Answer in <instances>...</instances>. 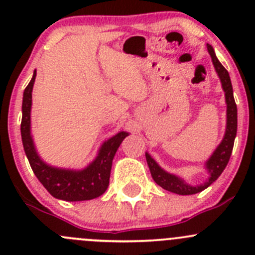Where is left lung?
<instances>
[{
	"label": "left lung",
	"instance_id": "left-lung-1",
	"mask_svg": "<svg viewBox=\"0 0 255 255\" xmlns=\"http://www.w3.org/2000/svg\"><path fill=\"white\" fill-rule=\"evenodd\" d=\"M207 50L210 53L211 58H212V63L215 65L218 76H220L221 82H222V87L226 94V102H227V129H226V134L223 140L221 142L218 148L216 149L215 153L212 154V156L208 159V161L206 163L208 173H210L208 180L205 184L200 185V186H190V185L185 184L182 180H180L179 177L164 171L155 163V160L151 159L148 153H145L146 163H148L149 170H150L151 177H153L154 181L159 186L163 187L164 190H166V191L174 192V194L177 195L197 194V192L205 190L213 181H216L218 179V176L222 174V171L225 170L228 161H230L231 154H232L233 150V144H235V138L236 134H237V105H236L235 97H233V89L230 74L226 70L225 66L218 61L215 50H213V48L210 44H207Z\"/></svg>",
	"mask_w": 255,
	"mask_h": 255
}]
</instances>
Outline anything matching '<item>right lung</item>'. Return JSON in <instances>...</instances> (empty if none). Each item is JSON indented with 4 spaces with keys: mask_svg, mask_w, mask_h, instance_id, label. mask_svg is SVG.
I'll use <instances>...</instances> for the list:
<instances>
[{
    "mask_svg": "<svg viewBox=\"0 0 255 255\" xmlns=\"http://www.w3.org/2000/svg\"><path fill=\"white\" fill-rule=\"evenodd\" d=\"M35 75L23 94L22 104V122H20V134L25 155L30 164L33 173L38 177L49 194L54 197L65 201H85L101 196L110 184L112 160L122 140L128 133L120 132L104 143L99 156L81 171L55 169L43 163L34 149L32 137H30V106H32V90L34 85Z\"/></svg>",
    "mask_w": 255,
    "mask_h": 255,
    "instance_id": "add662e5",
    "label": "right lung"
}]
</instances>
